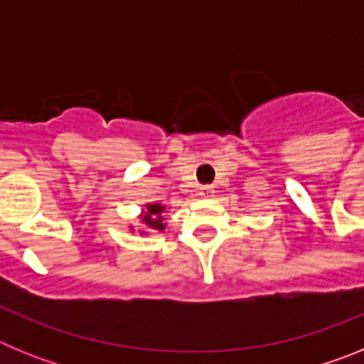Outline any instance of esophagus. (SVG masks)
Returning <instances> with one entry per match:
<instances>
[{"instance_id":"34e87169","label":"esophagus","mask_w":364,"mask_h":364,"mask_svg":"<svg viewBox=\"0 0 364 364\" xmlns=\"http://www.w3.org/2000/svg\"><path fill=\"white\" fill-rule=\"evenodd\" d=\"M213 193H215L213 186H202V188H200V195H202V197H205V198L213 197Z\"/></svg>"}]
</instances>
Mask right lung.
<instances>
[{
	"instance_id": "add662e5",
	"label": "right lung",
	"mask_w": 364,
	"mask_h": 364,
	"mask_svg": "<svg viewBox=\"0 0 364 364\" xmlns=\"http://www.w3.org/2000/svg\"><path fill=\"white\" fill-rule=\"evenodd\" d=\"M162 210L164 208L160 204L147 205V213H146V217H144V220H146V224L151 228V230H159V231L164 230L162 217H160Z\"/></svg>"
}]
</instances>
